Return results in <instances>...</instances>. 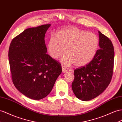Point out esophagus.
I'll list each match as a JSON object with an SVG mask.
<instances>
[{
  "label": "esophagus",
  "mask_w": 122,
  "mask_h": 122,
  "mask_svg": "<svg viewBox=\"0 0 122 122\" xmlns=\"http://www.w3.org/2000/svg\"><path fill=\"white\" fill-rule=\"evenodd\" d=\"M62 72L63 73H65V72H66V71H67L66 69H65V68L64 67H63L62 66Z\"/></svg>",
  "instance_id": "34e87169"
}]
</instances>
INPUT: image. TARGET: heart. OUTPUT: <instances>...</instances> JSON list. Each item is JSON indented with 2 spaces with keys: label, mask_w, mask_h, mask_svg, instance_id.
I'll return each instance as SVG.
<instances>
[{
  "label": "heart",
  "mask_w": 122,
  "mask_h": 122,
  "mask_svg": "<svg viewBox=\"0 0 122 122\" xmlns=\"http://www.w3.org/2000/svg\"><path fill=\"white\" fill-rule=\"evenodd\" d=\"M99 44L98 37L93 32H86L77 28L59 31L56 36H51L48 42L47 50L51 57L61 59L62 63L69 66H85L94 57Z\"/></svg>",
  "instance_id": "b5f03b06"
}]
</instances>
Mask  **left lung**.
Instances as JSON below:
<instances>
[{"instance_id": "obj_1", "label": "left lung", "mask_w": 122, "mask_h": 122, "mask_svg": "<svg viewBox=\"0 0 122 122\" xmlns=\"http://www.w3.org/2000/svg\"><path fill=\"white\" fill-rule=\"evenodd\" d=\"M100 48L85 66L74 71L71 88L78 98L90 101L99 95L110 83L113 75L114 51L111 41L98 31Z\"/></svg>"}]
</instances>
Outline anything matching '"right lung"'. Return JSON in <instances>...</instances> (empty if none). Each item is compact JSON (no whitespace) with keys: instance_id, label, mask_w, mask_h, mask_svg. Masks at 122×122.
<instances>
[{"instance_id":"1","label":"right lung","mask_w":122,"mask_h":122,"mask_svg":"<svg viewBox=\"0 0 122 122\" xmlns=\"http://www.w3.org/2000/svg\"><path fill=\"white\" fill-rule=\"evenodd\" d=\"M50 26L26 29L13 38L9 47L12 82L20 93L34 100L51 93L62 72L61 64L46 54L44 37Z\"/></svg>"}]
</instances>
